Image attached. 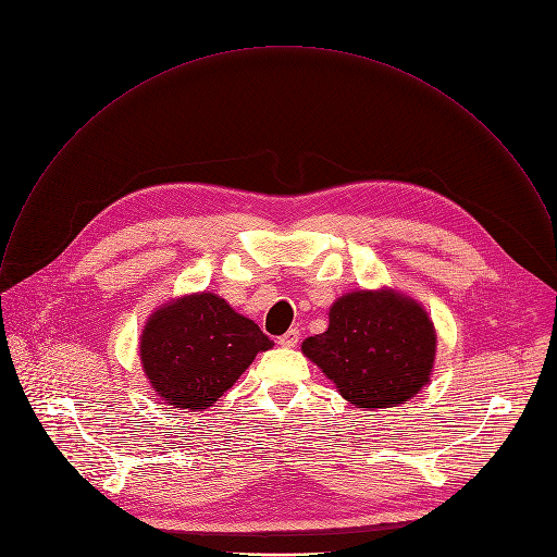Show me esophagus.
Listing matches in <instances>:
<instances>
[{"label": "esophagus", "instance_id": "obj_1", "mask_svg": "<svg viewBox=\"0 0 557 557\" xmlns=\"http://www.w3.org/2000/svg\"><path fill=\"white\" fill-rule=\"evenodd\" d=\"M298 341H300V331H298V329H289L287 333H283V336L278 338V345L292 349V347L298 345Z\"/></svg>", "mask_w": 557, "mask_h": 557}]
</instances>
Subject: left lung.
Instances as JSON below:
<instances>
[{"instance_id":"1","label":"left lung","mask_w":557,"mask_h":557,"mask_svg":"<svg viewBox=\"0 0 557 557\" xmlns=\"http://www.w3.org/2000/svg\"><path fill=\"white\" fill-rule=\"evenodd\" d=\"M436 336L428 313L393 292H354L333 302L324 333L302 354L358 408L404 404L428 384Z\"/></svg>"}]
</instances>
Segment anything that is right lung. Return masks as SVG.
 I'll list each match as a JSON object with an SVG mask.
<instances>
[{"instance_id": "add662e5", "label": "right lung", "mask_w": 557, "mask_h": 557, "mask_svg": "<svg viewBox=\"0 0 557 557\" xmlns=\"http://www.w3.org/2000/svg\"><path fill=\"white\" fill-rule=\"evenodd\" d=\"M270 338L214 294H193L158 309L140 338L143 369L169 406L201 410L224 395Z\"/></svg>"}]
</instances>
